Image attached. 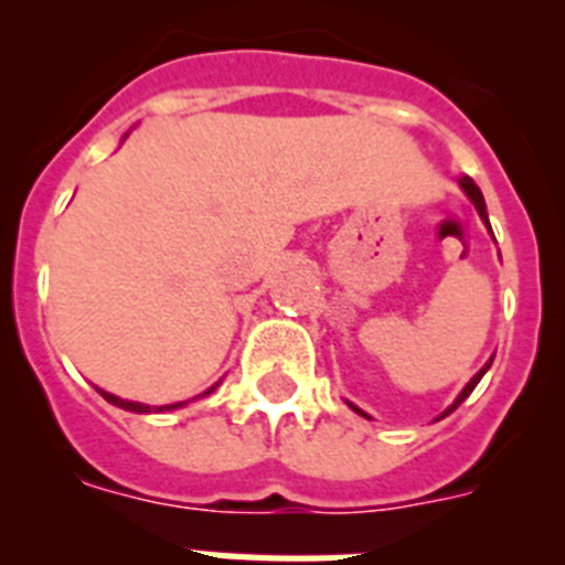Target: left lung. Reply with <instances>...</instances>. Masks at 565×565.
Segmentation results:
<instances>
[{"label": "left lung", "mask_w": 565, "mask_h": 565, "mask_svg": "<svg viewBox=\"0 0 565 565\" xmlns=\"http://www.w3.org/2000/svg\"><path fill=\"white\" fill-rule=\"evenodd\" d=\"M458 186H461V189H463V194H467L469 201H472V206H476V209H478V214H481V221H483V223H487V228H489V217H487V203H483V194H481V189H478V186H476V181H472V178H467V174H461V178H458ZM489 232H492V228H489ZM492 359H495V356H492ZM492 359H489V362H487V364H483V367H481V371H478V373H476V376H472V379H469V382H467V384H463V391H461V393H458V396H456V402H452V404H450V407H447V411H444V413H441V416H438V418H444V416H450V413H452V411H456L458 404H461V402H463V398H467V396H469V393L476 391V384H478V382H481V379H483V373H487V371H489V364H492ZM348 407H351V411H356V413H359V416H364V418H371V416H367V413H364V411H359L356 404H351V402H348ZM438 418H436V422H438Z\"/></svg>", "instance_id": "obj_1"}]
</instances>
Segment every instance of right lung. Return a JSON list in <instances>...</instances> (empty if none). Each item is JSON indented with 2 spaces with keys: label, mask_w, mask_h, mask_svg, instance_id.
I'll use <instances>...</instances> for the list:
<instances>
[{
  "label": "right lung",
  "mask_w": 565,
  "mask_h": 565,
  "mask_svg": "<svg viewBox=\"0 0 565 565\" xmlns=\"http://www.w3.org/2000/svg\"><path fill=\"white\" fill-rule=\"evenodd\" d=\"M221 384V382H217ZM217 384H214V387H217ZM214 387H209L206 393H203V396H209V393H214ZM98 393H102L104 398H107L109 404H115V407H121V411H129V413H167V411H178V407H183V404H189V402H174V404H163V407H149V404H141V402H127V398H121V396H115V393H107V391H102V387H96ZM198 398V396H194Z\"/></svg>",
  "instance_id": "add662e5"
}]
</instances>
